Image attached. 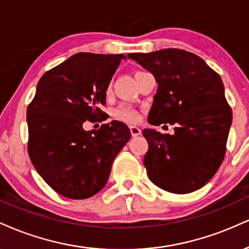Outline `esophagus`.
Returning <instances> with one entry per match:
<instances>
[{
	"mask_svg": "<svg viewBox=\"0 0 249 249\" xmlns=\"http://www.w3.org/2000/svg\"><path fill=\"white\" fill-rule=\"evenodd\" d=\"M130 132H131V136L132 137H138L142 134V130H140L139 127L137 126H131L130 127Z\"/></svg>",
	"mask_w": 249,
	"mask_h": 249,
	"instance_id": "obj_1",
	"label": "esophagus"
}]
</instances>
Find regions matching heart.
<instances>
[{
  "label": "heart",
  "mask_w": 249,
  "mask_h": 249,
  "mask_svg": "<svg viewBox=\"0 0 249 249\" xmlns=\"http://www.w3.org/2000/svg\"><path fill=\"white\" fill-rule=\"evenodd\" d=\"M115 117L119 121L130 123V124H134V123H137L140 119L139 112L128 106H121L117 107L115 111Z\"/></svg>",
  "instance_id": "obj_1"
}]
</instances>
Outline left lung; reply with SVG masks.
<instances>
[{
	"instance_id": "left-lung-1",
	"label": "left lung",
	"mask_w": 249,
	"mask_h": 249,
	"mask_svg": "<svg viewBox=\"0 0 249 249\" xmlns=\"http://www.w3.org/2000/svg\"><path fill=\"white\" fill-rule=\"evenodd\" d=\"M127 58L151 71L158 83L149 124L175 125L174 134L142 131L149 179L173 194L200 189L225 158L232 110L223 81L202 58L183 50L130 53Z\"/></svg>"
}]
</instances>
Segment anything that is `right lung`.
Masks as SVG:
<instances>
[{"label": "right lung", "instance_id": "obj_1", "mask_svg": "<svg viewBox=\"0 0 249 249\" xmlns=\"http://www.w3.org/2000/svg\"><path fill=\"white\" fill-rule=\"evenodd\" d=\"M124 54L76 53L39 80L28 107V152L39 175L71 199L94 196L106 185L113 160L130 140L124 123L100 130L83 123L101 119L107 89Z\"/></svg>", "mask_w": 249, "mask_h": 249}]
</instances>
